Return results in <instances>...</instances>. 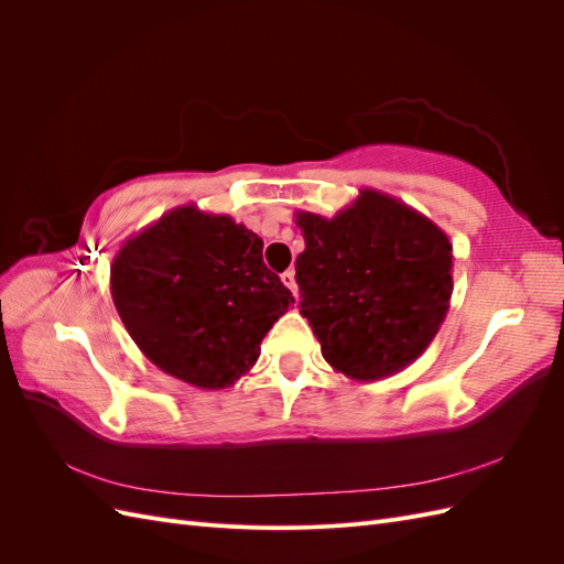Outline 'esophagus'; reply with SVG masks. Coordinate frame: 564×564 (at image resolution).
Masks as SVG:
<instances>
[{
	"label": "esophagus",
	"instance_id": "esophagus-1",
	"mask_svg": "<svg viewBox=\"0 0 564 564\" xmlns=\"http://www.w3.org/2000/svg\"><path fill=\"white\" fill-rule=\"evenodd\" d=\"M280 278H282V284L289 289V292L296 294V272L294 270H284Z\"/></svg>",
	"mask_w": 564,
	"mask_h": 564
}]
</instances>
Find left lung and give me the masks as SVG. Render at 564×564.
Here are the masks:
<instances>
[{"mask_svg": "<svg viewBox=\"0 0 564 564\" xmlns=\"http://www.w3.org/2000/svg\"><path fill=\"white\" fill-rule=\"evenodd\" d=\"M301 315L322 357L355 381H379L431 346L452 299V245L431 218L365 187L334 218L296 212Z\"/></svg>", "mask_w": 564, "mask_h": 564, "instance_id": "left-lung-1", "label": "left lung"}]
</instances>
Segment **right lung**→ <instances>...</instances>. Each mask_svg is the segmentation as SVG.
I'll list each match as a JSON object with an SVG mask.
<instances>
[{
    "label": "right lung",
    "mask_w": 564,
    "mask_h": 564,
    "mask_svg": "<svg viewBox=\"0 0 564 564\" xmlns=\"http://www.w3.org/2000/svg\"><path fill=\"white\" fill-rule=\"evenodd\" d=\"M110 292L148 360L204 390L242 379L294 303L265 268L261 237L195 204L129 237L112 261Z\"/></svg>",
    "instance_id": "add662e5"
}]
</instances>
